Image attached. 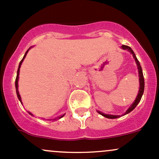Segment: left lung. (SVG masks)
Masks as SVG:
<instances>
[{
  "label": "left lung",
  "mask_w": 159,
  "mask_h": 159,
  "mask_svg": "<svg viewBox=\"0 0 159 159\" xmlns=\"http://www.w3.org/2000/svg\"><path fill=\"white\" fill-rule=\"evenodd\" d=\"M121 48L124 49V50L129 51V52L133 54V57H134V58L135 59V61H136V65H137L138 72H139V93H138V95H137V96H136V100L134 101V103H133L132 105H130V107H129V108L127 109V111H126L125 114H127L128 113H129V112L132 111L134 110L135 107H136V105H137L138 104H139V102H140L142 96H143V93H144L145 82H144V77H143V70H142L141 65H140V64H139V61H138V59L136 58V54H134V51L132 50V48H131L130 47H129V46H127V45H123L122 46H121ZM98 111V113H99L101 115L104 116V117H107V118H109V119H114V118H118V117H120V115H113V114H105L102 113V112L98 111Z\"/></svg>",
  "instance_id": "1"
}]
</instances>
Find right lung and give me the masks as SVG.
<instances>
[{"label":"right lung","mask_w":159,"mask_h":159,"mask_svg":"<svg viewBox=\"0 0 159 159\" xmlns=\"http://www.w3.org/2000/svg\"><path fill=\"white\" fill-rule=\"evenodd\" d=\"M31 48V47L30 48L28 49V50L26 51V52H25V54H24V56H23V59L21 60V61H20V64H19V67H18V70H17V75H16V81H15V86H16V95H17V97H18V98H19V100L20 101V102H21V104H22V101H21V96H20V93H19V90H18V80H19V74H20V66H21V64H22V63H23V60L25 59V56H26V54L27 53H28V52H29V50H30V49ZM29 113H30V114H31V115H32V114L30 113V112H29ZM64 116V114H63V115H61L60 116V117H57V118H54V119H53V120H58V119H60V118H61V117H63Z\"/></svg>","instance_id":"add662e5"}]
</instances>
